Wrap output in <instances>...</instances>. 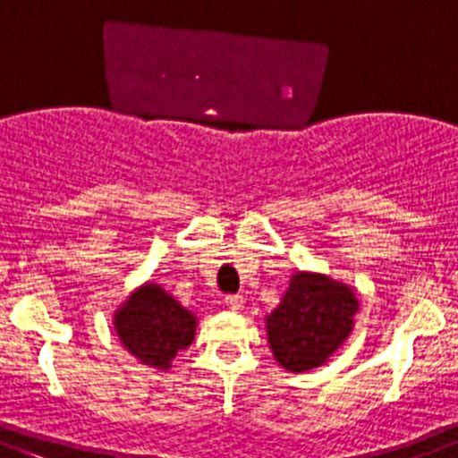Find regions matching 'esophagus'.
<instances>
[{
  "mask_svg": "<svg viewBox=\"0 0 458 458\" xmlns=\"http://www.w3.org/2000/svg\"><path fill=\"white\" fill-rule=\"evenodd\" d=\"M224 301L230 310H234V313H239V310L243 309V295H225Z\"/></svg>",
  "mask_w": 458,
  "mask_h": 458,
  "instance_id": "34e87169",
  "label": "esophagus"
}]
</instances>
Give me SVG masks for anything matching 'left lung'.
Masks as SVG:
<instances>
[{
  "instance_id": "left-lung-1",
  "label": "left lung",
  "mask_w": 458,
  "mask_h": 458,
  "mask_svg": "<svg viewBox=\"0 0 458 458\" xmlns=\"http://www.w3.org/2000/svg\"><path fill=\"white\" fill-rule=\"evenodd\" d=\"M358 306L347 284L297 270L277 309L266 315L273 358L293 374L322 367L352 335Z\"/></svg>"
}]
</instances>
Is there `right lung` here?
Segmentation results:
<instances>
[{
    "mask_svg": "<svg viewBox=\"0 0 458 458\" xmlns=\"http://www.w3.org/2000/svg\"><path fill=\"white\" fill-rule=\"evenodd\" d=\"M114 328L123 347L154 369H170L172 360L192 344L197 315L158 284L148 282L130 293L114 313Z\"/></svg>",
    "mask_w": 458,
    "mask_h": 458,
    "instance_id": "right-lung-1",
    "label": "right lung"
}]
</instances>
